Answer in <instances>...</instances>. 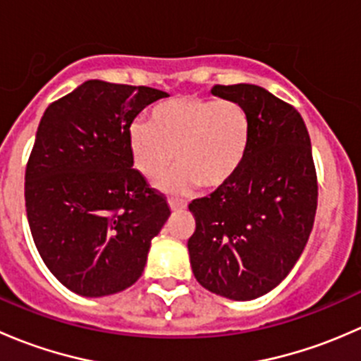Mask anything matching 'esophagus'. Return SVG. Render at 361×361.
<instances>
[{
	"instance_id": "1",
	"label": "esophagus",
	"mask_w": 361,
	"mask_h": 361,
	"mask_svg": "<svg viewBox=\"0 0 361 361\" xmlns=\"http://www.w3.org/2000/svg\"><path fill=\"white\" fill-rule=\"evenodd\" d=\"M167 204H169V207H171V211H183V209H187V202H183V201H180V199H167Z\"/></svg>"
}]
</instances>
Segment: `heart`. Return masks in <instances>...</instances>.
Returning <instances> with one entry per match:
<instances>
[{"mask_svg":"<svg viewBox=\"0 0 361 361\" xmlns=\"http://www.w3.org/2000/svg\"><path fill=\"white\" fill-rule=\"evenodd\" d=\"M127 137L134 166L147 180H162L174 162L178 171L164 181L166 190L185 192L194 185L216 190L245 164L251 122L234 101L183 96L157 104L150 123H130Z\"/></svg>","mask_w":361,"mask_h":361,"instance_id":"obj_1","label":"heart"}]
</instances>
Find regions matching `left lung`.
<instances>
[{
	"label": "left lung",
	"instance_id": "obj_1",
	"mask_svg": "<svg viewBox=\"0 0 361 361\" xmlns=\"http://www.w3.org/2000/svg\"><path fill=\"white\" fill-rule=\"evenodd\" d=\"M241 104L251 141L234 180L188 206L195 279L231 300H253L279 285L307 245L318 204L311 140L300 113L264 87L214 85Z\"/></svg>",
	"mask_w": 361,
	"mask_h": 361
}]
</instances>
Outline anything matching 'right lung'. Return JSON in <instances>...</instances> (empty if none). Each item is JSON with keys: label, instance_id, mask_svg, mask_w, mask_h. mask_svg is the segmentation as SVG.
I'll return each instance as SVG.
<instances>
[{"label": "right lung", "instance_id": "right-lung-1", "mask_svg": "<svg viewBox=\"0 0 361 361\" xmlns=\"http://www.w3.org/2000/svg\"><path fill=\"white\" fill-rule=\"evenodd\" d=\"M152 87L87 80L50 104L25 169L29 228L49 271L82 297L129 288L169 218L134 169L129 127L166 97Z\"/></svg>", "mask_w": 361, "mask_h": 361}]
</instances>
